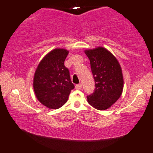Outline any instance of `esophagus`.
<instances>
[{
  "label": "esophagus",
  "mask_w": 153,
  "mask_h": 153,
  "mask_svg": "<svg viewBox=\"0 0 153 153\" xmlns=\"http://www.w3.org/2000/svg\"><path fill=\"white\" fill-rule=\"evenodd\" d=\"M82 86L81 84H77V85H76V88L77 90L82 89Z\"/></svg>",
  "instance_id": "obj_1"
}]
</instances>
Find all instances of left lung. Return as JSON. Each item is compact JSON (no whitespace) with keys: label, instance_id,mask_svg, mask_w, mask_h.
I'll return each mask as SVG.
<instances>
[{"label":"left lung","instance_id":"left-lung-1","mask_svg":"<svg viewBox=\"0 0 153 153\" xmlns=\"http://www.w3.org/2000/svg\"><path fill=\"white\" fill-rule=\"evenodd\" d=\"M84 52L90 60L95 86L94 92L87 96V101L97 110H106L122 93V68L115 57L105 48L100 47Z\"/></svg>","mask_w":153,"mask_h":153}]
</instances>
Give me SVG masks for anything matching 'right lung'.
<instances>
[{"mask_svg":"<svg viewBox=\"0 0 153 153\" xmlns=\"http://www.w3.org/2000/svg\"><path fill=\"white\" fill-rule=\"evenodd\" d=\"M69 51L55 49L45 56L38 65L33 77V90L41 104L58 109L67 102L74 84L69 71L65 66Z\"/></svg>","mask_w":153,"mask_h":153,"instance_id":"obj_1","label":"right lung"}]
</instances>
